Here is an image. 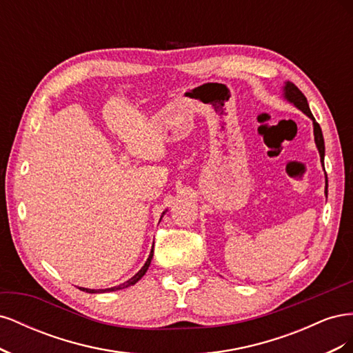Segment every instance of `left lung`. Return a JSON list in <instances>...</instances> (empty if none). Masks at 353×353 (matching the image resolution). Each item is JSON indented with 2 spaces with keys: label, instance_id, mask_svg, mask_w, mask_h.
<instances>
[{
  "label": "left lung",
  "instance_id": "obj_1",
  "mask_svg": "<svg viewBox=\"0 0 353 353\" xmlns=\"http://www.w3.org/2000/svg\"><path fill=\"white\" fill-rule=\"evenodd\" d=\"M283 97L285 101H288L290 104H293L296 109H299L301 112H303L309 119L312 121V125H314V138H315V144H316V148L319 152V157H321V165L324 166V156H325V145H324V137H323V131L321 128H319V125L316 123L315 117L311 112V109H309V104H307V100L305 95L302 94V91L299 90L296 85L290 81L284 82V87H283ZM324 194L327 197L328 194V179H327V175H325V190H324Z\"/></svg>",
  "mask_w": 353,
  "mask_h": 353
}]
</instances>
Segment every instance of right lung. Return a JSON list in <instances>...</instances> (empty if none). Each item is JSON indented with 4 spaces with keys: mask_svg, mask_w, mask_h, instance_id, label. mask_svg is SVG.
Returning <instances> with one entry per match:
<instances>
[{
    "mask_svg": "<svg viewBox=\"0 0 353 353\" xmlns=\"http://www.w3.org/2000/svg\"><path fill=\"white\" fill-rule=\"evenodd\" d=\"M165 213H166V210L162 213V216L165 215ZM160 219H162V218H160ZM152 259H153V249H152L150 254H148V258H147V261H145L143 268H141L140 271H138V272L132 276V279H130V280L122 283V284H119V285L109 287V288H99V290H94V288H85V287H79V288H81L82 292H87V293H109V292H116V290H122V288H126V287H131V285H134L135 283H138V281H140V280L143 279L144 274H145L147 270H148V266H150Z\"/></svg>",
    "mask_w": 353,
    "mask_h": 353,
    "instance_id": "1",
    "label": "right lung"
}]
</instances>
